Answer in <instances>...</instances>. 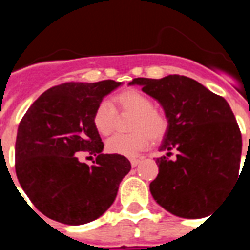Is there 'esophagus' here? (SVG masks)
Wrapping results in <instances>:
<instances>
[{
	"label": "esophagus",
	"instance_id": "esophagus-1",
	"mask_svg": "<svg viewBox=\"0 0 250 250\" xmlns=\"http://www.w3.org/2000/svg\"><path fill=\"white\" fill-rule=\"evenodd\" d=\"M141 161V158H132V159H130V163H131V167H135L136 165L139 164V163H140Z\"/></svg>",
	"mask_w": 250,
	"mask_h": 250
}]
</instances>
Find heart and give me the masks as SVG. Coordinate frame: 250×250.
I'll return each mask as SVG.
<instances>
[{
  "label": "heart",
  "mask_w": 250,
  "mask_h": 250,
  "mask_svg": "<svg viewBox=\"0 0 250 250\" xmlns=\"http://www.w3.org/2000/svg\"><path fill=\"white\" fill-rule=\"evenodd\" d=\"M115 105L119 112L131 114L129 134H116L106 141L110 154L134 156L150 146L151 141H160L169 130V119L161 110L154 107L149 95L138 89H126L115 95ZM116 109L109 101L103 100L92 114V124L100 135H110L116 124Z\"/></svg>",
  "instance_id": "b5f03b06"
}]
</instances>
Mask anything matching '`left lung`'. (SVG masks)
Wrapping results in <instances>:
<instances>
[{
  "label": "left lung",
  "instance_id": "obj_1",
  "mask_svg": "<svg viewBox=\"0 0 250 250\" xmlns=\"http://www.w3.org/2000/svg\"><path fill=\"white\" fill-rule=\"evenodd\" d=\"M134 83L156 99L169 119L160 146L167 155L156 158L159 174L150 183L152 198L180 218L210 215L242 174V134L230 106L187 76L136 77Z\"/></svg>",
  "mask_w": 250,
  "mask_h": 250
}]
</instances>
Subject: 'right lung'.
Returning a JSON list of instances; mask_svg holds the SVG:
<instances>
[{"instance_id":"right-lung-1","label":"right lung","mask_w":250,"mask_h":250,"mask_svg":"<svg viewBox=\"0 0 250 250\" xmlns=\"http://www.w3.org/2000/svg\"><path fill=\"white\" fill-rule=\"evenodd\" d=\"M121 83H65L46 90L26 111L17 130L15 169L28 199L43 215L68 225L98 219L114 203L131 169L125 156L103 154L92 114ZM97 156L80 163L82 151ZM95 163V161H94Z\"/></svg>"}]
</instances>
